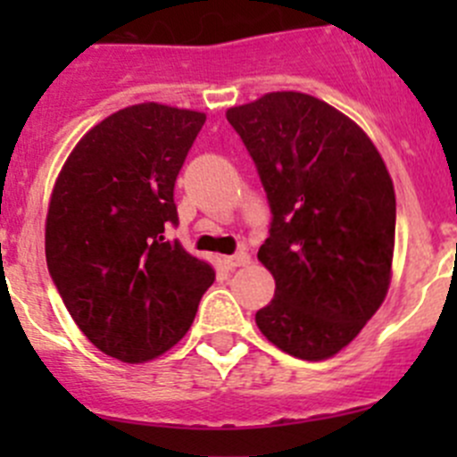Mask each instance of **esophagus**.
Listing matches in <instances>:
<instances>
[{
    "mask_svg": "<svg viewBox=\"0 0 457 457\" xmlns=\"http://www.w3.org/2000/svg\"><path fill=\"white\" fill-rule=\"evenodd\" d=\"M250 254H247V252H238V254H234V256H223L220 258V262H223V267L225 270H237V267H245V265H250Z\"/></svg>",
    "mask_w": 457,
    "mask_h": 457,
    "instance_id": "esophagus-1",
    "label": "esophagus"
}]
</instances>
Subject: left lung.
<instances>
[{"instance_id":"left-lung-1","label":"left lung","mask_w":457,"mask_h":457,"mask_svg":"<svg viewBox=\"0 0 457 457\" xmlns=\"http://www.w3.org/2000/svg\"><path fill=\"white\" fill-rule=\"evenodd\" d=\"M254 159L271 207L258 261L276 280L256 325L301 361H327L380 310L391 283L395 192L356 121L296 90L225 112Z\"/></svg>"}]
</instances>
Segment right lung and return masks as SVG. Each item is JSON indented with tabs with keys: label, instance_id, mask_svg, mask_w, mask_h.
I'll list each match as a JSON object with an SVG mask.
<instances>
[{
	"label": "right lung",
	"instance_id": "right-lung-1",
	"mask_svg": "<svg viewBox=\"0 0 457 457\" xmlns=\"http://www.w3.org/2000/svg\"><path fill=\"white\" fill-rule=\"evenodd\" d=\"M205 112L145 101L110 114L72 147L46 216V261L96 349L139 365L190 329L214 267L165 237L174 181Z\"/></svg>",
	"mask_w": 457,
	"mask_h": 457
}]
</instances>
